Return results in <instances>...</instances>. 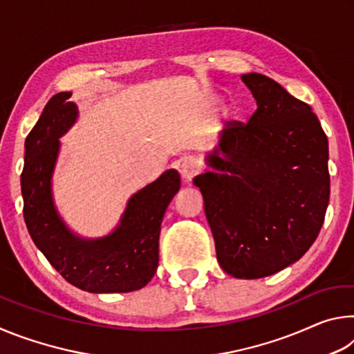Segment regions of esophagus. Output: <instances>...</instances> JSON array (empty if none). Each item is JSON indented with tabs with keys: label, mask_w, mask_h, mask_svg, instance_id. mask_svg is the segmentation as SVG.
I'll return each instance as SVG.
<instances>
[{
	"label": "esophagus",
	"mask_w": 354,
	"mask_h": 354,
	"mask_svg": "<svg viewBox=\"0 0 354 354\" xmlns=\"http://www.w3.org/2000/svg\"><path fill=\"white\" fill-rule=\"evenodd\" d=\"M201 171V164L198 159L195 158H185L183 160L181 167H179V173H181V178L184 179V183H190L192 178L198 175Z\"/></svg>",
	"instance_id": "esophagus-1"
}]
</instances>
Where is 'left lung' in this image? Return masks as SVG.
I'll return each instance as SVG.
<instances>
[{
	"mask_svg": "<svg viewBox=\"0 0 354 354\" xmlns=\"http://www.w3.org/2000/svg\"><path fill=\"white\" fill-rule=\"evenodd\" d=\"M242 81L257 109L248 123L226 122L194 184L220 267L257 279L297 262L319 236L329 201L328 137L310 106L272 77Z\"/></svg>",
	"mask_w": 354,
	"mask_h": 354,
	"instance_id": "1",
	"label": "left lung"
}]
</instances>
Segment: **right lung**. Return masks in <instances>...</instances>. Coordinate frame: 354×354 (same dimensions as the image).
<instances>
[{"label":"right lung","instance_id":"obj_1","mask_svg":"<svg viewBox=\"0 0 354 354\" xmlns=\"http://www.w3.org/2000/svg\"><path fill=\"white\" fill-rule=\"evenodd\" d=\"M71 92L56 93L25 142L21 195L25 223L44 256L70 284L92 293L133 292L158 270L159 234L167 206L181 187L175 169L131 196L107 236L84 239L62 220L53 198V173L61 137L77 120Z\"/></svg>","mask_w":354,"mask_h":354}]
</instances>
